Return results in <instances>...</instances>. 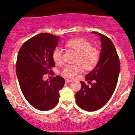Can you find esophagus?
I'll return each mask as SVG.
<instances>
[{"instance_id": "34e87169", "label": "esophagus", "mask_w": 135, "mask_h": 135, "mask_svg": "<svg viewBox=\"0 0 135 135\" xmlns=\"http://www.w3.org/2000/svg\"><path fill=\"white\" fill-rule=\"evenodd\" d=\"M72 81V80H70V79H66L65 80V82L66 83H71Z\"/></svg>"}]
</instances>
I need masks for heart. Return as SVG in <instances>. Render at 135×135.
<instances>
[{"label": "heart", "mask_w": 135, "mask_h": 135, "mask_svg": "<svg viewBox=\"0 0 135 135\" xmlns=\"http://www.w3.org/2000/svg\"><path fill=\"white\" fill-rule=\"evenodd\" d=\"M66 47L72 49L77 53L75 61L80 63L86 70H91L97 64L100 58V53L96 47L91 46V43L87 40L81 38H73L65 44ZM62 50L56 47L52 52V59L56 63L61 62ZM83 71L79 64L67 65L61 71V74L69 79H74Z\"/></svg>", "instance_id": "obj_1"}]
</instances>
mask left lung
Returning a JSON list of instances; mask_svg holds the SVG:
<instances>
[{
  "mask_svg": "<svg viewBox=\"0 0 135 135\" xmlns=\"http://www.w3.org/2000/svg\"><path fill=\"white\" fill-rule=\"evenodd\" d=\"M92 33L101 38L100 59L95 67L86 75L91 86L80 81L81 89L75 94L78 106L88 112L97 110L107 103L115 91L120 72V61L112 41L103 34ZM92 80L94 83H90Z\"/></svg>",
  "mask_w": 135,
  "mask_h": 135,
  "instance_id": "8db88e82",
  "label": "left lung"
}]
</instances>
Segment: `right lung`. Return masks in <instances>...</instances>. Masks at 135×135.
<instances>
[{
    "label": "right lung",
    "instance_id": "right-lung-1",
    "mask_svg": "<svg viewBox=\"0 0 135 135\" xmlns=\"http://www.w3.org/2000/svg\"><path fill=\"white\" fill-rule=\"evenodd\" d=\"M59 38L50 33L38 34L26 41L18 52L16 71L20 88L28 103L39 110L55 107L65 83L59 75L50 81L42 79L45 74L52 72L51 68L55 66L52 52Z\"/></svg>",
    "mask_w": 135,
    "mask_h": 135
}]
</instances>
